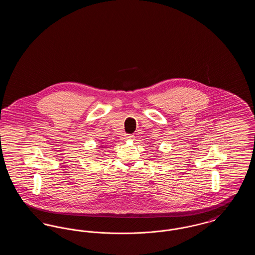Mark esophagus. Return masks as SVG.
Wrapping results in <instances>:
<instances>
[{"mask_svg": "<svg viewBox=\"0 0 255 255\" xmlns=\"http://www.w3.org/2000/svg\"><path fill=\"white\" fill-rule=\"evenodd\" d=\"M133 134H129V133H127V134H125L124 135V138L125 139H127V140H129V139H133Z\"/></svg>", "mask_w": 255, "mask_h": 255, "instance_id": "esophagus-1", "label": "esophagus"}]
</instances>
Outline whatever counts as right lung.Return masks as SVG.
I'll return each instance as SVG.
<instances>
[{
    "mask_svg": "<svg viewBox=\"0 0 255 255\" xmlns=\"http://www.w3.org/2000/svg\"><path fill=\"white\" fill-rule=\"evenodd\" d=\"M104 146H105V145L100 146V147H102V148H103V147H104Z\"/></svg>",
    "mask_w": 255,
    "mask_h": 255,
    "instance_id": "1",
    "label": "right lung"
}]
</instances>
